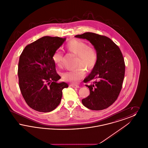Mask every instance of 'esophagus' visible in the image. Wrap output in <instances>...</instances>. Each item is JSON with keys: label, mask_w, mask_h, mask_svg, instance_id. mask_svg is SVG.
<instances>
[{"label": "esophagus", "mask_w": 148, "mask_h": 148, "mask_svg": "<svg viewBox=\"0 0 148 148\" xmlns=\"http://www.w3.org/2000/svg\"><path fill=\"white\" fill-rule=\"evenodd\" d=\"M71 86H72L73 88H79V85H77V84H72L71 85Z\"/></svg>", "instance_id": "obj_1"}]
</instances>
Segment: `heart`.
Segmentation results:
<instances>
[{
	"label": "heart",
	"mask_w": 148,
	"mask_h": 148,
	"mask_svg": "<svg viewBox=\"0 0 148 148\" xmlns=\"http://www.w3.org/2000/svg\"><path fill=\"white\" fill-rule=\"evenodd\" d=\"M66 48L71 53L77 56L76 66L77 68L72 71H67L62 74V78L65 81L77 83L85 75V69L92 71L97 65L98 54L97 50L92 46H88L86 42L78 40L73 39L66 45ZM53 60L57 66L62 65L63 53L56 50L52 56Z\"/></svg>",
	"instance_id": "obj_1"
}]
</instances>
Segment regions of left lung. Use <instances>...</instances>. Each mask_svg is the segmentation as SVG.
I'll list each match as a JSON object with an SVG mask.
<instances>
[{
  "mask_svg": "<svg viewBox=\"0 0 148 148\" xmlns=\"http://www.w3.org/2000/svg\"><path fill=\"white\" fill-rule=\"evenodd\" d=\"M75 37L89 40L98 54L97 65L84 80L85 83L94 81L93 84L85 85L89 89L90 95L82 102L90 110L105 109L115 101L122 88L125 65L121 51L104 35L87 32Z\"/></svg>",
  "mask_w": 148,
  "mask_h": 148,
  "instance_id": "8db88e82",
  "label": "left lung"
}]
</instances>
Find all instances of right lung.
<instances>
[{
	"mask_svg": "<svg viewBox=\"0 0 148 148\" xmlns=\"http://www.w3.org/2000/svg\"><path fill=\"white\" fill-rule=\"evenodd\" d=\"M65 38L43 36L27 45L20 56L18 74L20 90L25 102L39 112H50L60 103L62 90L68 87L65 82L58 83L52 56Z\"/></svg>",
	"mask_w": 148,
	"mask_h": 148,
	"instance_id": "add662e5",
	"label": "right lung"
}]
</instances>
